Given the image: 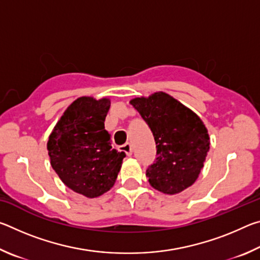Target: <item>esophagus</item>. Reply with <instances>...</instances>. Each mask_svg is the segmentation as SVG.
Wrapping results in <instances>:
<instances>
[{"mask_svg": "<svg viewBox=\"0 0 260 260\" xmlns=\"http://www.w3.org/2000/svg\"><path fill=\"white\" fill-rule=\"evenodd\" d=\"M120 148H121V151H124L127 156H131L132 152H133V149H132L131 143H128V142L125 143L124 146H121Z\"/></svg>", "mask_w": 260, "mask_h": 260, "instance_id": "1", "label": "esophagus"}]
</instances>
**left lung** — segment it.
Listing matches in <instances>:
<instances>
[{"label": "left lung", "instance_id": "obj_1", "mask_svg": "<svg viewBox=\"0 0 260 260\" xmlns=\"http://www.w3.org/2000/svg\"><path fill=\"white\" fill-rule=\"evenodd\" d=\"M151 129L156 159L147 169L149 183L167 195L181 192L196 181L210 149L203 121L172 96L158 91L129 102Z\"/></svg>", "mask_w": 260, "mask_h": 260}]
</instances>
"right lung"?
<instances>
[{
	"instance_id": "right-lung-1",
	"label": "right lung",
	"mask_w": 260,
	"mask_h": 260,
	"mask_svg": "<svg viewBox=\"0 0 260 260\" xmlns=\"http://www.w3.org/2000/svg\"><path fill=\"white\" fill-rule=\"evenodd\" d=\"M110 100L77 99L65 110L48 140L51 167L73 191L94 199L113 187L125 152L112 148L104 128Z\"/></svg>"
}]
</instances>
